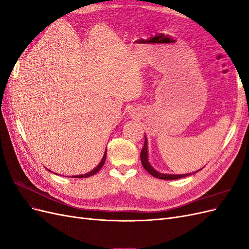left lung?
I'll list each match as a JSON object with an SVG mask.
<instances>
[{
  "instance_id": "1",
  "label": "left lung",
  "mask_w": 249,
  "mask_h": 249,
  "mask_svg": "<svg viewBox=\"0 0 249 249\" xmlns=\"http://www.w3.org/2000/svg\"><path fill=\"white\" fill-rule=\"evenodd\" d=\"M147 140L145 137V141H144V145H143V148L141 150V154H140V159H141V163H142V166L144 167V169L150 173L154 178H161V179H178L180 178H185L188 176H191L194 175V173H196L197 171H194L192 173H185V175H167V173H161V172H158L157 170H155L152 166H150V164L148 163V158H147Z\"/></svg>"
}]
</instances>
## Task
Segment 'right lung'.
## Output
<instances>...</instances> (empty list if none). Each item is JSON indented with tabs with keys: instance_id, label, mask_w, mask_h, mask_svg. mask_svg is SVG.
<instances>
[{
	"instance_id": "obj_1",
	"label": "right lung",
	"mask_w": 249,
	"mask_h": 249,
	"mask_svg": "<svg viewBox=\"0 0 249 249\" xmlns=\"http://www.w3.org/2000/svg\"><path fill=\"white\" fill-rule=\"evenodd\" d=\"M106 156H107V149H106V152H105V154H104V157H103V159H102V161L100 162V164L97 165V166L93 169V170H91L90 172H88V173H86V175H81V176H76V177H71V178H89V177H91V176H93V175H95V173L99 171L102 167H103V165L105 164V161H106Z\"/></svg>"
}]
</instances>
